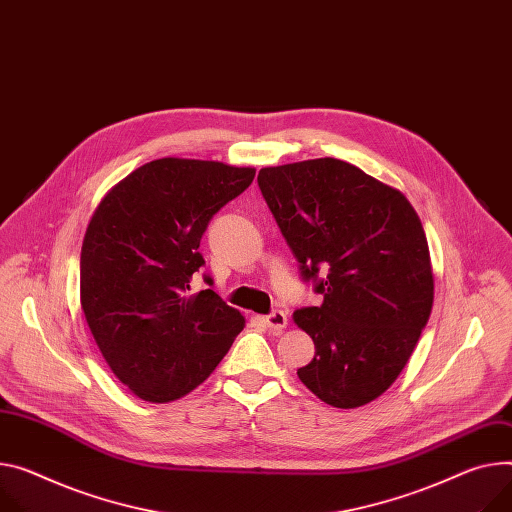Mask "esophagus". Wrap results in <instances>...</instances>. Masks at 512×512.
Returning <instances> with one entry per match:
<instances>
[{
  "instance_id": "obj_1",
  "label": "esophagus",
  "mask_w": 512,
  "mask_h": 512,
  "mask_svg": "<svg viewBox=\"0 0 512 512\" xmlns=\"http://www.w3.org/2000/svg\"><path fill=\"white\" fill-rule=\"evenodd\" d=\"M264 324H266L270 330H285L287 324H289V318H287L285 311L274 309L272 313H268V316H264Z\"/></svg>"
}]
</instances>
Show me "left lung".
I'll return each mask as SVG.
<instances>
[{"mask_svg":"<svg viewBox=\"0 0 512 512\" xmlns=\"http://www.w3.org/2000/svg\"><path fill=\"white\" fill-rule=\"evenodd\" d=\"M258 186L322 305L293 311L316 355L299 379L334 408H359L398 379L428 322L435 283L406 196L320 157L262 168Z\"/></svg>","mask_w":512,"mask_h":512,"instance_id":"left-lung-1","label":"left lung"}]
</instances>
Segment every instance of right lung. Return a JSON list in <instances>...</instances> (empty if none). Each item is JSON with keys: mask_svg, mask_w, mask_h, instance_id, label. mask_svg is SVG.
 Instances as JSON below:
<instances>
[{"mask_svg": "<svg viewBox=\"0 0 512 512\" xmlns=\"http://www.w3.org/2000/svg\"><path fill=\"white\" fill-rule=\"evenodd\" d=\"M254 168L155 160L116 184L82 246L80 293L112 373L145 402L166 404L201 385L244 330L213 289L190 293L215 213L254 180ZM211 287L213 279L205 274Z\"/></svg>", "mask_w": 512, "mask_h": 512, "instance_id": "1", "label": "right lung"}]
</instances>
